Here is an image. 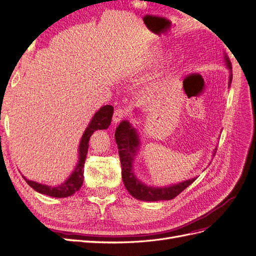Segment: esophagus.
<instances>
[{
  "mask_svg": "<svg viewBox=\"0 0 256 256\" xmlns=\"http://www.w3.org/2000/svg\"><path fill=\"white\" fill-rule=\"evenodd\" d=\"M127 115V110L126 109H118L114 111L113 114V122L114 124H118L120 122L125 116Z\"/></svg>",
  "mask_w": 256,
  "mask_h": 256,
  "instance_id": "34e87169",
  "label": "esophagus"
}]
</instances>
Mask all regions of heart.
Masks as SVG:
<instances>
[{"label": "heart", "instance_id": "obj_1", "mask_svg": "<svg viewBox=\"0 0 256 256\" xmlns=\"http://www.w3.org/2000/svg\"><path fill=\"white\" fill-rule=\"evenodd\" d=\"M157 58H158L157 56H152V58L150 60V63H154V62L157 60Z\"/></svg>", "mask_w": 256, "mask_h": 256}]
</instances>
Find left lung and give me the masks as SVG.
I'll list each match as a JSON object with an SVG mask.
<instances>
[{"label":"left lung","instance_id":"left-lung-1","mask_svg":"<svg viewBox=\"0 0 256 256\" xmlns=\"http://www.w3.org/2000/svg\"><path fill=\"white\" fill-rule=\"evenodd\" d=\"M224 60L228 68L232 69L230 63L226 56H224ZM232 82V72L230 76V82ZM115 141L118 143V154L122 164V177L124 184L126 189L134 198L146 200V202H156V200H172L180 194L186 188L194 182L198 177L191 178V180L178 182L176 184H171L168 187H150L138 180L136 177L132 166L134 156L140 146L138 136L136 130L131 126L128 120H122L118 127L115 130Z\"/></svg>","mask_w":256,"mask_h":256}]
</instances>
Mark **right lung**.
Segmentation results:
<instances>
[{"instance_id": "add662e5", "label": "right lung", "mask_w": 256, "mask_h": 256, "mask_svg": "<svg viewBox=\"0 0 256 256\" xmlns=\"http://www.w3.org/2000/svg\"><path fill=\"white\" fill-rule=\"evenodd\" d=\"M113 106L110 104L104 106L102 108L95 113V115L92 116V120L90 122L88 128L85 129L84 134L81 138L80 145H79V161L78 164L76 166L74 172L72 175L69 176L67 180L60 184L58 187H51V186L47 184H42L40 182H36L33 180H26V178L23 176L24 180L28 182L30 187H32L35 191L42 193V194L49 196L52 198H67L72 196L74 193L78 191L83 184V173H84V164H85V159H86V154L88 150V142L90 136L95 132L96 130H102L106 129L110 126L111 120H112V115H113Z\"/></svg>"}]
</instances>
